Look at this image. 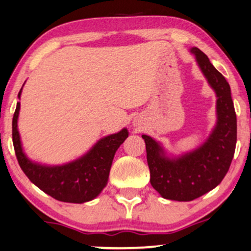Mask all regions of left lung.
<instances>
[{"instance_id":"1","label":"left lung","mask_w":251,"mask_h":251,"mask_svg":"<svg viewBox=\"0 0 251 251\" xmlns=\"http://www.w3.org/2000/svg\"><path fill=\"white\" fill-rule=\"evenodd\" d=\"M216 93L218 123L205 143L190 153L170 159L162 147L150 136L142 135L152 187L165 199L191 201L218 186L227 175L233 160L237 138L236 114L230 86L198 48L191 50Z\"/></svg>"}]
</instances>
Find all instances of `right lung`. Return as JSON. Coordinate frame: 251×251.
Instances as JSON below:
<instances>
[{"mask_svg": "<svg viewBox=\"0 0 251 251\" xmlns=\"http://www.w3.org/2000/svg\"><path fill=\"white\" fill-rule=\"evenodd\" d=\"M18 93V99L21 98ZM21 103L17 102L12 117V143L22 171L46 194L64 202L82 203L97 198L107 185L109 171L116 150L128 137L122 129L98 142L81 158L60 166H45L33 163L22 150L17 119Z\"/></svg>", "mask_w": 251, "mask_h": 251, "instance_id": "1", "label": "right lung"}]
</instances>
